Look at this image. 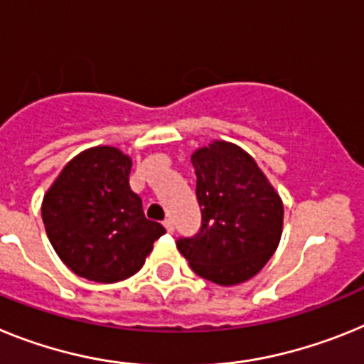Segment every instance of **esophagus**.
<instances>
[{"label": "esophagus", "mask_w": 364, "mask_h": 364, "mask_svg": "<svg viewBox=\"0 0 364 364\" xmlns=\"http://www.w3.org/2000/svg\"><path fill=\"white\" fill-rule=\"evenodd\" d=\"M164 228H166V230L171 233V231L175 230V222H173L171 218H166V220H164Z\"/></svg>", "instance_id": "obj_1"}]
</instances>
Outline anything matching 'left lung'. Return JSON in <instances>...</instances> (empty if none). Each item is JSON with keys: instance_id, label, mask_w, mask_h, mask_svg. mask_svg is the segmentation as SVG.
I'll return each mask as SVG.
<instances>
[{"instance_id": "left-lung-1", "label": "left lung", "mask_w": 364, "mask_h": 364, "mask_svg": "<svg viewBox=\"0 0 364 364\" xmlns=\"http://www.w3.org/2000/svg\"><path fill=\"white\" fill-rule=\"evenodd\" d=\"M202 228L176 242L193 272L220 286L255 277L277 250L284 205L242 147L213 140L191 154Z\"/></svg>"}]
</instances>
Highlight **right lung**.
<instances>
[{"label": "right lung", "mask_w": 364, "mask_h": 364, "mask_svg": "<svg viewBox=\"0 0 364 364\" xmlns=\"http://www.w3.org/2000/svg\"><path fill=\"white\" fill-rule=\"evenodd\" d=\"M131 156L96 146L65 164L41 202L45 231L63 264L95 282L124 281L146 262L166 230L147 220L129 188Z\"/></svg>", "instance_id": "add662e5"}]
</instances>
